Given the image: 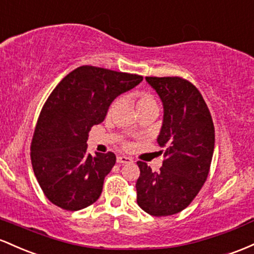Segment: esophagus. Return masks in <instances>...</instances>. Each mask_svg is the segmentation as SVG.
I'll use <instances>...</instances> for the list:
<instances>
[{
  "label": "esophagus",
  "instance_id": "obj_1",
  "mask_svg": "<svg viewBox=\"0 0 254 254\" xmlns=\"http://www.w3.org/2000/svg\"><path fill=\"white\" fill-rule=\"evenodd\" d=\"M116 161H118V163H120V164H127V163H130V162H132V159H130L129 157H127V156H118Z\"/></svg>",
  "mask_w": 254,
  "mask_h": 254
}]
</instances>
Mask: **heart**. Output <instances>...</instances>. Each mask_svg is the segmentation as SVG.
<instances>
[{"instance_id": "heart-1", "label": "heart", "mask_w": 254, "mask_h": 254, "mask_svg": "<svg viewBox=\"0 0 254 254\" xmlns=\"http://www.w3.org/2000/svg\"><path fill=\"white\" fill-rule=\"evenodd\" d=\"M135 98V105H136V110H142V109H147V108H157V101L151 93L149 92H144V91H139L134 95ZM120 101L119 99H115L110 103L109 108H108V115H113L115 113L116 108L119 107Z\"/></svg>"}]
</instances>
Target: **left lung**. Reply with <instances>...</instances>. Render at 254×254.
I'll use <instances>...</instances> for the list:
<instances>
[{
    "instance_id": "1",
    "label": "left lung",
    "mask_w": 254,
    "mask_h": 254,
    "mask_svg": "<svg viewBox=\"0 0 254 254\" xmlns=\"http://www.w3.org/2000/svg\"><path fill=\"white\" fill-rule=\"evenodd\" d=\"M164 108L157 141L164 147L159 172L139 161L136 203L156 217L182 211L206 181L215 147V127L203 96L180 76H146Z\"/></svg>"
}]
</instances>
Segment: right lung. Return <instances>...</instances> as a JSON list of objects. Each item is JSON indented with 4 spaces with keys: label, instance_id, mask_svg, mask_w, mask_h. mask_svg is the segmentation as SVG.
Wrapping results in <instances>:
<instances>
[{
    "label": "right lung",
    "instance_id": "1",
    "mask_svg": "<svg viewBox=\"0 0 254 254\" xmlns=\"http://www.w3.org/2000/svg\"><path fill=\"white\" fill-rule=\"evenodd\" d=\"M141 80L138 74L81 65L50 93L33 133L31 162L51 203L78 211L99 198L116 156L113 152L96 153V157L87 155L89 132L103 121L116 97Z\"/></svg>",
    "mask_w": 254,
    "mask_h": 254
}]
</instances>
